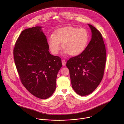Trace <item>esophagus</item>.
<instances>
[{"label":"esophagus","instance_id":"esophagus-1","mask_svg":"<svg viewBox=\"0 0 124 124\" xmlns=\"http://www.w3.org/2000/svg\"><path fill=\"white\" fill-rule=\"evenodd\" d=\"M62 65H63V66H65V65H66V61H65V60H62Z\"/></svg>","mask_w":124,"mask_h":124}]
</instances>
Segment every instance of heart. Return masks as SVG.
I'll use <instances>...</instances> for the list:
<instances>
[{
    "label": "heart",
    "instance_id": "obj_1",
    "mask_svg": "<svg viewBox=\"0 0 124 124\" xmlns=\"http://www.w3.org/2000/svg\"><path fill=\"white\" fill-rule=\"evenodd\" d=\"M89 39L88 32L85 29L68 26L56 30L53 36L49 37L48 44L54 55L58 53L62 44L64 54L76 56L85 51Z\"/></svg>",
    "mask_w": 124,
    "mask_h": 124
}]
</instances>
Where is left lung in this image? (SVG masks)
I'll return each instance as SVG.
<instances>
[{
  "instance_id": "1",
  "label": "left lung",
  "mask_w": 124,
  "mask_h": 124,
  "mask_svg": "<svg viewBox=\"0 0 124 124\" xmlns=\"http://www.w3.org/2000/svg\"><path fill=\"white\" fill-rule=\"evenodd\" d=\"M92 38L85 51L70 58L66 66L73 89L80 95L92 93L102 81L106 62V50L101 33L88 24Z\"/></svg>"
}]
</instances>
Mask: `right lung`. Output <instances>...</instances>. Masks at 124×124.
Segmentation results:
<instances>
[{"label":"right lung","mask_w":124,"mask_h":124,"mask_svg":"<svg viewBox=\"0 0 124 124\" xmlns=\"http://www.w3.org/2000/svg\"><path fill=\"white\" fill-rule=\"evenodd\" d=\"M42 28L36 26L23 31L13 54L23 85L34 96L45 99L55 90L57 74L62 63L59 57L50 53Z\"/></svg>","instance_id":"add662e5"}]
</instances>
